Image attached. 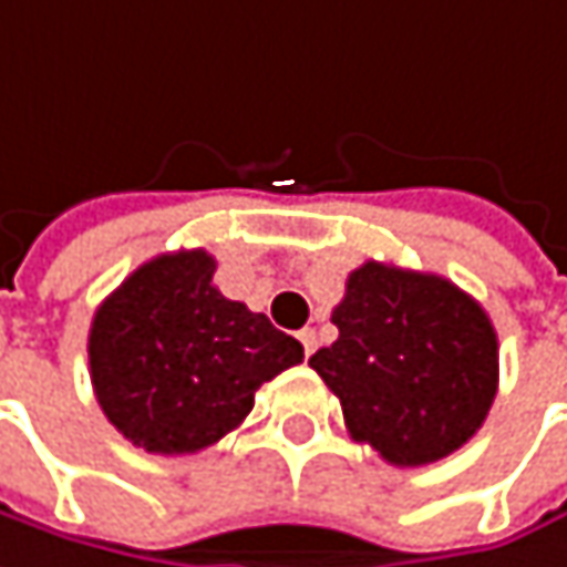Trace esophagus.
<instances>
[{
	"label": "esophagus",
	"instance_id": "obj_1",
	"mask_svg": "<svg viewBox=\"0 0 567 567\" xmlns=\"http://www.w3.org/2000/svg\"><path fill=\"white\" fill-rule=\"evenodd\" d=\"M298 340H301V347H305V357H311V353H315V347H318V337H315V331H311V328H305V331L298 334Z\"/></svg>",
	"mask_w": 567,
	"mask_h": 567
}]
</instances>
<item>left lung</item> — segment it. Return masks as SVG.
<instances>
[{"label": "left lung", "instance_id": "1", "mask_svg": "<svg viewBox=\"0 0 567 567\" xmlns=\"http://www.w3.org/2000/svg\"><path fill=\"white\" fill-rule=\"evenodd\" d=\"M337 340L308 363L353 441L395 467L447 457L484 425L499 383L487 311L454 282L386 262L350 272Z\"/></svg>", "mask_w": 567, "mask_h": 567}]
</instances>
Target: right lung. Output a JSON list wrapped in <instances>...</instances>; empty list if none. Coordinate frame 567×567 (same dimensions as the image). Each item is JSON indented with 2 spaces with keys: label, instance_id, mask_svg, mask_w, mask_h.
<instances>
[{
  "label": "right lung",
  "instance_id": "obj_1",
  "mask_svg": "<svg viewBox=\"0 0 567 567\" xmlns=\"http://www.w3.org/2000/svg\"><path fill=\"white\" fill-rule=\"evenodd\" d=\"M207 249L148 259L90 324L103 415L148 454H194L239 429L256 389L305 360L295 337L214 285Z\"/></svg>",
  "mask_w": 567,
  "mask_h": 567
}]
</instances>
